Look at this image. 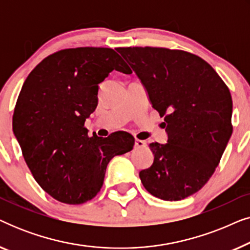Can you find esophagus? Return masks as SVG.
<instances>
[{
	"label": "esophagus",
	"mask_w": 250,
	"mask_h": 250,
	"mask_svg": "<svg viewBox=\"0 0 250 250\" xmlns=\"http://www.w3.org/2000/svg\"><path fill=\"white\" fill-rule=\"evenodd\" d=\"M135 146L136 148H143L146 146V141H142V140H135Z\"/></svg>",
	"instance_id": "esophagus-1"
}]
</instances>
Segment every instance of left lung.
Instances as JSON below:
<instances>
[{"label":"left lung","instance_id":"left-lung-1","mask_svg":"<svg viewBox=\"0 0 250 250\" xmlns=\"http://www.w3.org/2000/svg\"><path fill=\"white\" fill-rule=\"evenodd\" d=\"M164 117L167 142H152L153 163L139 173L159 199L176 201L210 179L232 134V98L213 67L200 57L164 47H118Z\"/></svg>","mask_w":250,"mask_h":250}]
</instances>
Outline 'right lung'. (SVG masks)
Instances as JSON below:
<instances>
[{
  "label": "right lung",
  "mask_w": 250,
  "mask_h": 250,
  "mask_svg": "<svg viewBox=\"0 0 250 250\" xmlns=\"http://www.w3.org/2000/svg\"><path fill=\"white\" fill-rule=\"evenodd\" d=\"M112 70L132 73L115 50H61L41 61L20 91L13 133L34 179L61 203L78 205L94 198L109 162L134 146L128 133L90 138L84 127L98 105L99 84Z\"/></svg>",
  "instance_id": "obj_1"
}]
</instances>
